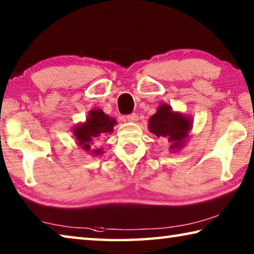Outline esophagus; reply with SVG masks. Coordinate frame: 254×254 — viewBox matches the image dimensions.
I'll list each match as a JSON object with an SVG mask.
<instances>
[{
    "label": "esophagus",
    "instance_id": "esophagus-1",
    "mask_svg": "<svg viewBox=\"0 0 254 254\" xmlns=\"http://www.w3.org/2000/svg\"><path fill=\"white\" fill-rule=\"evenodd\" d=\"M126 119L127 120L128 122H136L137 119H139V117H137V114L135 113H132V114H128L126 117Z\"/></svg>",
    "mask_w": 254,
    "mask_h": 254
}]
</instances>
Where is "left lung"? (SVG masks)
I'll list each match as a JSON object with an SVG mask.
<instances>
[{"label":"left lung","instance_id":"left-lung-1","mask_svg":"<svg viewBox=\"0 0 254 254\" xmlns=\"http://www.w3.org/2000/svg\"><path fill=\"white\" fill-rule=\"evenodd\" d=\"M191 119L178 112H174L167 104L158 107L156 114L149 120V130L158 137L163 136L171 142V150L184 147L185 141L191 130Z\"/></svg>","mask_w":254,"mask_h":254}]
</instances>
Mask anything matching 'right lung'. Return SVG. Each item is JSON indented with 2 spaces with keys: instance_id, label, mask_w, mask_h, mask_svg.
I'll return each mask as SVG.
<instances>
[{
  "instance_id": "right-lung-1",
  "label": "right lung",
  "mask_w": 254,
  "mask_h": 254,
  "mask_svg": "<svg viewBox=\"0 0 254 254\" xmlns=\"http://www.w3.org/2000/svg\"><path fill=\"white\" fill-rule=\"evenodd\" d=\"M115 124H117L115 119L110 118L102 110H92L88 112L86 122L76 126L72 133L76 137L77 143L86 152L101 154L103 153L101 149L92 150L91 145L93 144V141L113 132V127Z\"/></svg>"
}]
</instances>
